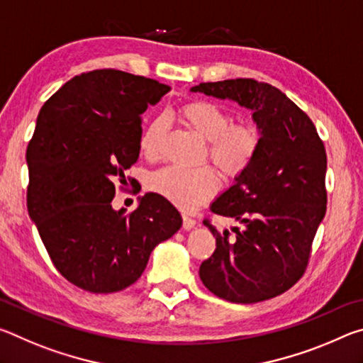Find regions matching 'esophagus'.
Masks as SVG:
<instances>
[{"label": "esophagus", "instance_id": "34e87169", "mask_svg": "<svg viewBox=\"0 0 363 363\" xmlns=\"http://www.w3.org/2000/svg\"><path fill=\"white\" fill-rule=\"evenodd\" d=\"M195 225H196V220H195L194 218L187 216V214H184V216H182V227H184V230L194 229Z\"/></svg>", "mask_w": 363, "mask_h": 363}]
</instances>
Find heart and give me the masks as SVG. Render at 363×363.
<instances>
[{
    "mask_svg": "<svg viewBox=\"0 0 363 363\" xmlns=\"http://www.w3.org/2000/svg\"><path fill=\"white\" fill-rule=\"evenodd\" d=\"M184 123L208 143L213 163L227 177H238L256 160L261 147V134L253 125H232V115L211 101H192L179 110ZM167 133V118H153L140 136V150L147 157H157ZM219 179L210 167L194 169L164 167L150 177V189L184 211L194 210L216 194Z\"/></svg>",
    "mask_w": 363,
    "mask_h": 363,
    "instance_id": "b5f03b06",
    "label": "heart"
}]
</instances>
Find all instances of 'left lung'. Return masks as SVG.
Returning a JSON list of instances; mask_svg holds the SVG:
<instances>
[{
	"mask_svg": "<svg viewBox=\"0 0 363 363\" xmlns=\"http://www.w3.org/2000/svg\"><path fill=\"white\" fill-rule=\"evenodd\" d=\"M251 110L261 134L253 164L210 210L240 227L219 232L200 279L216 296L251 304L279 296L303 277L315 232L327 211V153L314 123L280 89L251 78L190 88Z\"/></svg>",
	"mask_w": 363,
	"mask_h": 363,
	"instance_id": "1",
	"label": "left lung"
}]
</instances>
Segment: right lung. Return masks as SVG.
I'll return each instance as SVG.
<instances>
[{
	"label": "right lung",
	"instance_id": "1",
	"mask_svg": "<svg viewBox=\"0 0 363 363\" xmlns=\"http://www.w3.org/2000/svg\"><path fill=\"white\" fill-rule=\"evenodd\" d=\"M171 88L104 69L67 82L41 107L27 149V208L56 266L91 293L133 285L158 243L181 229L179 211L158 194L113 210L115 181L139 158L140 115Z\"/></svg>",
	"mask_w": 363,
	"mask_h": 363
}]
</instances>
